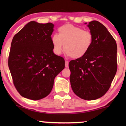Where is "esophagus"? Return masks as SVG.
Returning <instances> with one entry per match:
<instances>
[{"label": "esophagus", "mask_w": 126, "mask_h": 126, "mask_svg": "<svg viewBox=\"0 0 126 126\" xmlns=\"http://www.w3.org/2000/svg\"><path fill=\"white\" fill-rule=\"evenodd\" d=\"M65 67H69V62L65 61Z\"/></svg>", "instance_id": "34e87169"}]
</instances>
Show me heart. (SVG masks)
Returning <instances> with one entry per match:
<instances>
[{
  "label": "heart",
  "mask_w": 126,
  "mask_h": 126,
  "mask_svg": "<svg viewBox=\"0 0 126 126\" xmlns=\"http://www.w3.org/2000/svg\"><path fill=\"white\" fill-rule=\"evenodd\" d=\"M53 51L59 55L63 50L73 59H80L88 53L93 43V35L89 31L72 24H66L58 29V35L51 37Z\"/></svg>",
  "instance_id": "b5f03b06"
}]
</instances>
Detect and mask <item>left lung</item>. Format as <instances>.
<instances>
[{"mask_svg": "<svg viewBox=\"0 0 126 126\" xmlns=\"http://www.w3.org/2000/svg\"><path fill=\"white\" fill-rule=\"evenodd\" d=\"M87 26L93 35V43L85 56L69 62L70 81L73 92L79 98L95 100L107 92L116 74L117 47L99 22L92 21Z\"/></svg>", "mask_w": 126, "mask_h": 126, "instance_id": "1", "label": "left lung"}]
</instances>
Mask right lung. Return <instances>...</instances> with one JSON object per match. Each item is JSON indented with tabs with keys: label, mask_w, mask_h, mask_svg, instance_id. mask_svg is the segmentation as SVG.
<instances>
[{
	"label": "right lung",
	"mask_w": 126,
	"mask_h": 126,
	"mask_svg": "<svg viewBox=\"0 0 126 126\" xmlns=\"http://www.w3.org/2000/svg\"><path fill=\"white\" fill-rule=\"evenodd\" d=\"M54 26L31 21L12 39L8 66L14 84L23 97L38 100L47 96L55 77L64 69V59L53 51Z\"/></svg>",
	"instance_id": "add662e5"
}]
</instances>
